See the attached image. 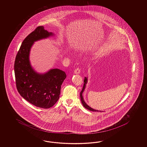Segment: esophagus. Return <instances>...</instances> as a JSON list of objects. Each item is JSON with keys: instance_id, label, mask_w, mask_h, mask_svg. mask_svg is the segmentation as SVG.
Here are the masks:
<instances>
[{"instance_id": "34e87169", "label": "esophagus", "mask_w": 147, "mask_h": 147, "mask_svg": "<svg viewBox=\"0 0 147 147\" xmlns=\"http://www.w3.org/2000/svg\"><path fill=\"white\" fill-rule=\"evenodd\" d=\"M80 71H81L80 68L78 67V68H77L76 69H75L74 72H75V74H79V73L80 72Z\"/></svg>"}]
</instances>
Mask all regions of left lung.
<instances>
[{
    "mask_svg": "<svg viewBox=\"0 0 147 147\" xmlns=\"http://www.w3.org/2000/svg\"><path fill=\"white\" fill-rule=\"evenodd\" d=\"M84 86H83V88H82V90H81V92H80V99H81V102L82 103L83 106H84V107L85 108L89 110L92 111H100V112H101V111H98V110H97L91 108L89 106H88L86 104V103L84 102V98H83V97H82V94L83 92H84V89H85V87H86V84L87 82V78H86V77H85V78H84Z\"/></svg>",
    "mask_w": 147,
    "mask_h": 147,
    "instance_id": "8db88e82",
    "label": "left lung"
}]
</instances>
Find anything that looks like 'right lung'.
<instances>
[{
  "label": "right lung",
  "mask_w": 147,
  "mask_h": 147,
  "mask_svg": "<svg viewBox=\"0 0 147 147\" xmlns=\"http://www.w3.org/2000/svg\"><path fill=\"white\" fill-rule=\"evenodd\" d=\"M51 35L52 33L42 26L37 27L22 41L14 64L16 87L19 94L29 102L45 109L53 106L59 99L61 86L67 76L58 69L38 74L31 68L29 55L34 41Z\"/></svg>",
  "instance_id": "1"
}]
</instances>
